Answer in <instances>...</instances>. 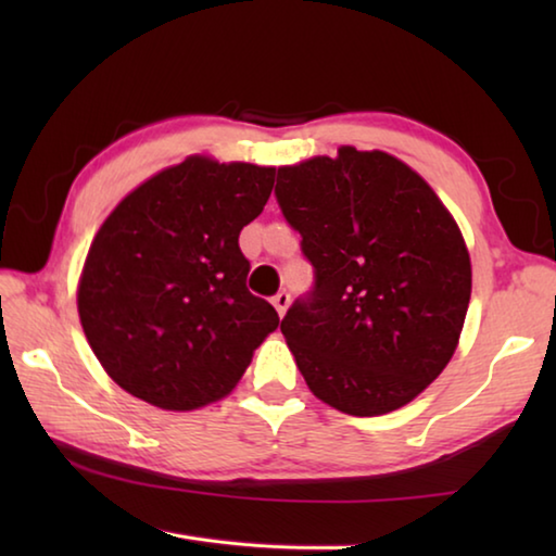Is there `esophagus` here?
I'll list each match as a JSON object with an SVG mask.
<instances>
[{"label": "esophagus", "mask_w": 556, "mask_h": 556, "mask_svg": "<svg viewBox=\"0 0 556 556\" xmlns=\"http://www.w3.org/2000/svg\"><path fill=\"white\" fill-rule=\"evenodd\" d=\"M289 301H291V296L287 294V291H279V294H277L275 299H271V304H275V308H277V314H279V316H285V314H287Z\"/></svg>", "instance_id": "esophagus-1"}]
</instances>
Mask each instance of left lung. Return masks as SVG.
<instances>
[{"label":"left lung","mask_w":556,"mask_h":556,"mask_svg":"<svg viewBox=\"0 0 556 556\" xmlns=\"http://www.w3.org/2000/svg\"><path fill=\"white\" fill-rule=\"evenodd\" d=\"M277 201L316 269L281 333L318 400L380 417L419 397L458 348L470 255L425 178L380 149L277 168Z\"/></svg>","instance_id":"8db88e82"}]
</instances>
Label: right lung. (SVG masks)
<instances>
[{"label": "right lung", "mask_w": 556, "mask_h": 556, "mask_svg": "<svg viewBox=\"0 0 556 556\" xmlns=\"http://www.w3.org/2000/svg\"><path fill=\"white\" fill-rule=\"evenodd\" d=\"M275 166L193 154L129 191L100 225L78 279L92 353L122 390L191 412L235 390L279 326L252 296L240 230L265 208Z\"/></svg>", "instance_id": "right-lung-1"}]
</instances>
